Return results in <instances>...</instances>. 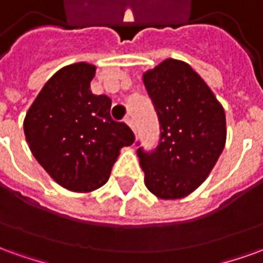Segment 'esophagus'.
Masks as SVG:
<instances>
[{"instance_id": "34e87169", "label": "esophagus", "mask_w": 263, "mask_h": 263, "mask_svg": "<svg viewBox=\"0 0 263 263\" xmlns=\"http://www.w3.org/2000/svg\"><path fill=\"white\" fill-rule=\"evenodd\" d=\"M125 122H126V124H128V126L131 128L132 131L137 132V128H135V122H134V120H132V117H126Z\"/></svg>"}]
</instances>
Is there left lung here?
I'll return each mask as SVG.
<instances>
[{
  "instance_id": "1",
  "label": "left lung",
  "mask_w": 263,
  "mask_h": 263,
  "mask_svg": "<svg viewBox=\"0 0 263 263\" xmlns=\"http://www.w3.org/2000/svg\"><path fill=\"white\" fill-rule=\"evenodd\" d=\"M160 125L154 152L138 149L145 186L163 200L189 196L207 179L227 139L226 112L205 81L182 60L143 73Z\"/></svg>"
}]
</instances>
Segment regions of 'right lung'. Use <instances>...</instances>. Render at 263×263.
<instances>
[{"mask_svg": "<svg viewBox=\"0 0 263 263\" xmlns=\"http://www.w3.org/2000/svg\"><path fill=\"white\" fill-rule=\"evenodd\" d=\"M96 66L84 62L56 71L26 112L24 132L32 155L60 186L88 193L107 183L131 128L109 115L111 98L96 96Z\"/></svg>", "mask_w": 263, "mask_h": 263, "instance_id": "add662e5", "label": "right lung"}]
</instances>
